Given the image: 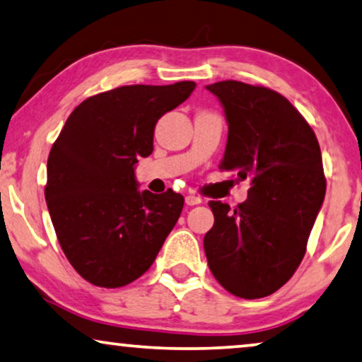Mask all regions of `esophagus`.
Masks as SVG:
<instances>
[{"mask_svg": "<svg viewBox=\"0 0 362 362\" xmlns=\"http://www.w3.org/2000/svg\"><path fill=\"white\" fill-rule=\"evenodd\" d=\"M185 203L188 204V206H195V204L202 203V198L197 197V195H187L185 197Z\"/></svg>", "mask_w": 362, "mask_h": 362, "instance_id": "obj_1", "label": "esophagus"}]
</instances>
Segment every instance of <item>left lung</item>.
Here are the masks:
<instances>
[{"label": "left lung", "mask_w": 362, "mask_h": 362, "mask_svg": "<svg viewBox=\"0 0 362 362\" xmlns=\"http://www.w3.org/2000/svg\"><path fill=\"white\" fill-rule=\"evenodd\" d=\"M229 125L221 170L250 179L249 197L230 209L209 202L214 226L204 235L219 284L244 299L273 294L289 281L325 198L314 129L291 102L263 86L221 81L206 86Z\"/></svg>", "instance_id": "obj_1"}]
</instances>
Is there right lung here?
Here are the masks:
<instances>
[{"label": "right lung", "instance_id": "add662e5", "mask_svg": "<svg viewBox=\"0 0 362 362\" xmlns=\"http://www.w3.org/2000/svg\"><path fill=\"white\" fill-rule=\"evenodd\" d=\"M195 86L134 84L89 97L53 143L47 206L64 255L90 284L122 288L138 279L180 218L183 197L139 192L134 164L153 153L159 118Z\"/></svg>", "mask_w": 362, "mask_h": 362}]
</instances>
